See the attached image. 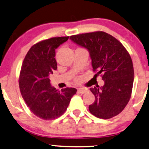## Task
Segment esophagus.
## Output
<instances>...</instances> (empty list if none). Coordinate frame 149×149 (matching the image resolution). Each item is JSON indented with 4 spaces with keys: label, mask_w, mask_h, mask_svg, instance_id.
Here are the masks:
<instances>
[{
    "label": "esophagus",
    "mask_w": 149,
    "mask_h": 149,
    "mask_svg": "<svg viewBox=\"0 0 149 149\" xmlns=\"http://www.w3.org/2000/svg\"><path fill=\"white\" fill-rule=\"evenodd\" d=\"M78 92L79 93H81V94H84V93L88 92V89H86V88H79L78 90Z\"/></svg>",
    "instance_id": "obj_1"
}]
</instances>
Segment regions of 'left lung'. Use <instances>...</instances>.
Returning a JSON list of instances; mask_svg holds the SVG:
<instances>
[{
	"label": "left lung",
	"instance_id": "1",
	"mask_svg": "<svg viewBox=\"0 0 149 149\" xmlns=\"http://www.w3.org/2000/svg\"><path fill=\"white\" fill-rule=\"evenodd\" d=\"M71 40L90 52L93 72L101 74L104 85L90 90L95 101L89 106L97 118L109 119L119 114L130 100L134 81V68L129 53L112 35L104 31L74 35Z\"/></svg>",
	"mask_w": 149,
	"mask_h": 149
}]
</instances>
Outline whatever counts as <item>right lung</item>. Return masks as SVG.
Listing matches in <instances>:
<instances>
[{
    "label": "right lung",
    "mask_w": 149,
    "mask_h": 149,
    "mask_svg": "<svg viewBox=\"0 0 149 149\" xmlns=\"http://www.w3.org/2000/svg\"><path fill=\"white\" fill-rule=\"evenodd\" d=\"M68 39L69 36L52 37L35 44L21 66L19 84L22 97L33 114L45 120L61 116L77 92L74 88L56 90L49 78L57 70L55 49Z\"/></svg>",
    "instance_id": "obj_1"
}]
</instances>
